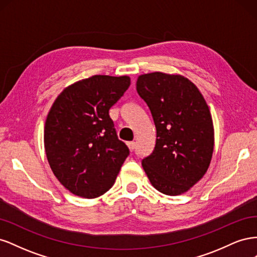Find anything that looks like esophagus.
I'll use <instances>...</instances> for the list:
<instances>
[{
    "label": "esophagus",
    "instance_id": "esophagus-1",
    "mask_svg": "<svg viewBox=\"0 0 257 257\" xmlns=\"http://www.w3.org/2000/svg\"><path fill=\"white\" fill-rule=\"evenodd\" d=\"M127 146L130 148V150L133 151L135 149V147H136V143L135 142H130V143H127Z\"/></svg>",
    "mask_w": 257,
    "mask_h": 257
}]
</instances>
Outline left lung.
Returning <instances> with one entry per match:
<instances>
[{"label":"left lung","mask_w":257,"mask_h":257,"mask_svg":"<svg viewBox=\"0 0 257 257\" xmlns=\"http://www.w3.org/2000/svg\"><path fill=\"white\" fill-rule=\"evenodd\" d=\"M137 93L157 128L153 152L142 161L151 184L169 196L189 191L206 174L214 146L213 122L197 87L181 75L144 74Z\"/></svg>","instance_id":"8db88e82"}]
</instances>
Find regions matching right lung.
I'll return each mask as SVG.
<instances>
[{
    "label": "right lung",
    "instance_id": "right-lung-1",
    "mask_svg": "<svg viewBox=\"0 0 257 257\" xmlns=\"http://www.w3.org/2000/svg\"><path fill=\"white\" fill-rule=\"evenodd\" d=\"M130 84L128 76L94 75L68 85L52 104L45 123V151L52 173L74 195H103L130 154L109 116Z\"/></svg>",
    "mask_w": 257,
    "mask_h": 257
}]
</instances>
